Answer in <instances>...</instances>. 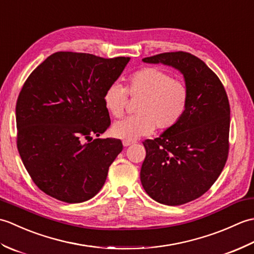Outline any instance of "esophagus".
<instances>
[{
    "instance_id": "34e87169",
    "label": "esophagus",
    "mask_w": 254,
    "mask_h": 254,
    "mask_svg": "<svg viewBox=\"0 0 254 254\" xmlns=\"http://www.w3.org/2000/svg\"><path fill=\"white\" fill-rule=\"evenodd\" d=\"M122 143H123L124 147H127V146H130V145L133 144V142H131V141H123Z\"/></svg>"
}]
</instances>
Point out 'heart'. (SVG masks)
Listing matches in <instances>:
<instances>
[{"instance_id":"1","label":"heart","mask_w":254,"mask_h":254,"mask_svg":"<svg viewBox=\"0 0 254 254\" xmlns=\"http://www.w3.org/2000/svg\"><path fill=\"white\" fill-rule=\"evenodd\" d=\"M127 95L133 100L139 99L137 116L117 121L112 127L113 135L124 141L149 135L156 127L163 131L174 127L185 115L189 99L187 85L157 67H143L133 73L126 89L116 83L106 89L104 104L111 116H123Z\"/></svg>"}]
</instances>
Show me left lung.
Returning <instances> with one entry per match:
<instances>
[{
	"label": "left lung",
	"instance_id": "left-lung-1",
	"mask_svg": "<svg viewBox=\"0 0 254 254\" xmlns=\"http://www.w3.org/2000/svg\"><path fill=\"white\" fill-rule=\"evenodd\" d=\"M143 62L180 71L189 99L185 115L174 127L143 142L146 157L141 168L142 186L156 202L186 204L209 190L227 161L228 97L217 75L191 53H160Z\"/></svg>",
	"mask_w": 254,
	"mask_h": 254
}]
</instances>
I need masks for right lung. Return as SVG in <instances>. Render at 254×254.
Here are the masks:
<instances>
[{
  "instance_id": "1",
  "label": "right lung",
  "mask_w": 254,
  "mask_h": 254,
  "mask_svg": "<svg viewBox=\"0 0 254 254\" xmlns=\"http://www.w3.org/2000/svg\"><path fill=\"white\" fill-rule=\"evenodd\" d=\"M130 59L56 52L26 79L16 102L17 148L48 195L82 203L105 185L123 145L117 138L91 139L110 127L104 94Z\"/></svg>"
}]
</instances>
